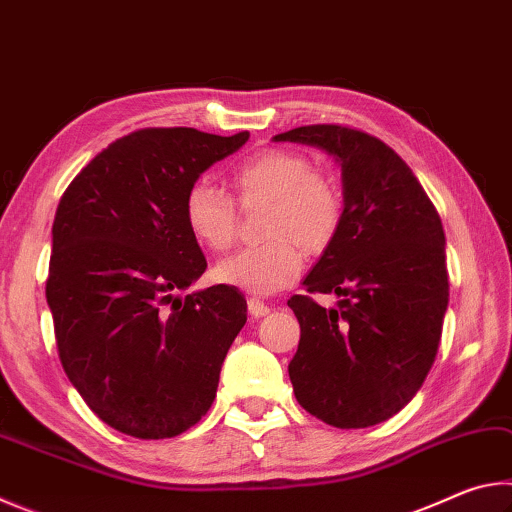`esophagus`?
Masks as SVG:
<instances>
[{
    "label": "esophagus",
    "mask_w": 512,
    "mask_h": 512,
    "mask_svg": "<svg viewBox=\"0 0 512 512\" xmlns=\"http://www.w3.org/2000/svg\"><path fill=\"white\" fill-rule=\"evenodd\" d=\"M248 311H250V316H253V318H262V316L268 314V311H271V307H268L264 300L250 298L248 300Z\"/></svg>",
    "instance_id": "34e87169"
}]
</instances>
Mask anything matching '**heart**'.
Here are the masks:
<instances>
[{"instance_id":"obj_1","label":"heart","mask_w":512,"mask_h":512,"mask_svg":"<svg viewBox=\"0 0 512 512\" xmlns=\"http://www.w3.org/2000/svg\"><path fill=\"white\" fill-rule=\"evenodd\" d=\"M239 205L268 203L266 244L241 248L216 266V277L259 296H268L298 280L305 253H320L336 237L343 216L339 189L318 176L305 155L264 149L230 171ZM183 219L198 244L223 253L237 239V207L219 189L198 180L187 189Z\"/></svg>"}]
</instances>
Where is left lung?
<instances>
[{"instance_id": "left-lung-1", "label": "left lung", "mask_w": 512, "mask_h": 512, "mask_svg": "<svg viewBox=\"0 0 512 512\" xmlns=\"http://www.w3.org/2000/svg\"><path fill=\"white\" fill-rule=\"evenodd\" d=\"M277 142L320 146L341 162L343 216L287 305L300 323L289 363L302 409L332 427L363 429L404 409L436 361L449 300L445 230L400 155L341 124L300 126ZM311 292L343 295L325 310Z\"/></svg>"}]
</instances>
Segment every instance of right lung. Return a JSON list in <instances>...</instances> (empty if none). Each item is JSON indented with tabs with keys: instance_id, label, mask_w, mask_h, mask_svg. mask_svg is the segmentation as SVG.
Segmentation results:
<instances>
[{
	"instance_id": "obj_1",
	"label": "right lung",
	"mask_w": 512,
	"mask_h": 512,
	"mask_svg": "<svg viewBox=\"0 0 512 512\" xmlns=\"http://www.w3.org/2000/svg\"><path fill=\"white\" fill-rule=\"evenodd\" d=\"M248 131L140 128L76 173L60 196L47 305L65 375L126 436L173 438L210 411L246 298L216 284L176 298L207 262L183 219L205 169Z\"/></svg>"
}]
</instances>
